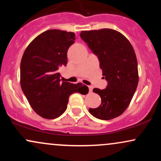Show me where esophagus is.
Wrapping results in <instances>:
<instances>
[{
  "mask_svg": "<svg viewBox=\"0 0 161 161\" xmlns=\"http://www.w3.org/2000/svg\"><path fill=\"white\" fill-rule=\"evenodd\" d=\"M88 88H89V92H92V90H93V87L92 86H88Z\"/></svg>",
  "mask_w": 161,
  "mask_h": 161,
  "instance_id": "1",
  "label": "esophagus"
}]
</instances>
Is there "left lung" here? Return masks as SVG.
<instances>
[{
    "mask_svg": "<svg viewBox=\"0 0 161 161\" xmlns=\"http://www.w3.org/2000/svg\"><path fill=\"white\" fill-rule=\"evenodd\" d=\"M80 37L98 57L102 75L108 81L105 89H93L101 97V104L89 108V113L103 120L117 117L128 108L138 86V63L133 47L123 34L114 29L82 31Z\"/></svg>",
    "mask_w": 161,
    "mask_h": 161,
    "instance_id": "8db88e82",
    "label": "left lung"
}]
</instances>
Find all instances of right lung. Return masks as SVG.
Returning <instances> with one entry per match:
<instances>
[{"mask_svg": "<svg viewBox=\"0 0 161 161\" xmlns=\"http://www.w3.org/2000/svg\"><path fill=\"white\" fill-rule=\"evenodd\" d=\"M71 32L50 29L28 45L20 64V85L29 104L38 115L52 119L62 115L69 97L88 94L82 83L61 82L58 69L67 64V51L74 43Z\"/></svg>", "mask_w": 161, "mask_h": 161, "instance_id": "add662e5", "label": "right lung"}]
</instances>
